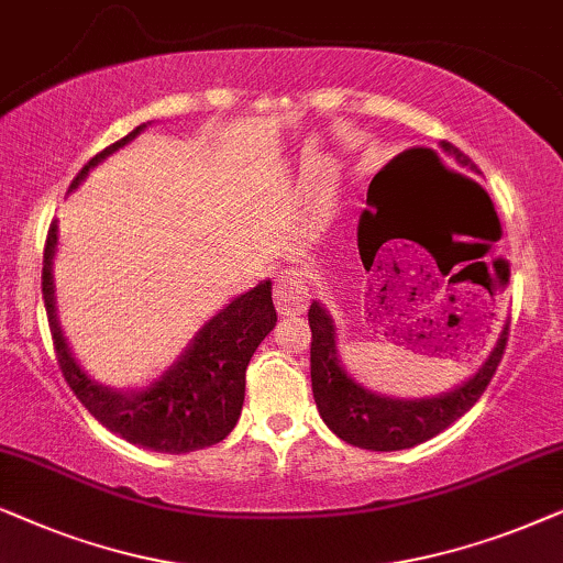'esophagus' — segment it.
Segmentation results:
<instances>
[{
    "instance_id": "obj_1",
    "label": "esophagus",
    "mask_w": 563,
    "mask_h": 563,
    "mask_svg": "<svg viewBox=\"0 0 563 563\" xmlns=\"http://www.w3.org/2000/svg\"><path fill=\"white\" fill-rule=\"evenodd\" d=\"M275 306L280 313H298L306 309L309 294H306V280L303 273L298 269H283L275 280Z\"/></svg>"
}]
</instances>
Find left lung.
<instances>
[{
    "mask_svg": "<svg viewBox=\"0 0 563 563\" xmlns=\"http://www.w3.org/2000/svg\"><path fill=\"white\" fill-rule=\"evenodd\" d=\"M443 156H448L461 169L476 172V164L468 159L461 148L443 141L440 144ZM424 164L448 172V175L459 179V183L476 185L471 177H463L459 172L445 167L443 156L432 148H422ZM309 327H311V388L313 401L321 419H324L329 430L344 443L365 448V451H404V448H415L424 440L434 438L451 427L455 419L466 415V411L478 401V396L486 391L489 380L497 373V365L505 355V344L509 336V324L499 334L497 347L486 357V363L478 368L474 378L455 388L451 394L432 396V399H391V396L376 394L371 388L360 386L347 371L342 368L340 357H336V334L334 321L329 317L324 306L313 301L309 309Z\"/></svg>",
    "mask_w": 563,
    "mask_h": 563,
    "instance_id": "left-lung-1",
    "label": "left lung"
}]
</instances>
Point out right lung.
Here are the masks:
<instances>
[{
    "label": "right lung",
    "mask_w": 563,
    "mask_h": 563,
    "mask_svg": "<svg viewBox=\"0 0 563 563\" xmlns=\"http://www.w3.org/2000/svg\"><path fill=\"white\" fill-rule=\"evenodd\" d=\"M144 129L146 125H139L129 136L95 154L71 179V190L104 156L118 152ZM56 242L58 227L54 221L43 250V303H46L58 368L74 396L102 427L148 451L177 455L221 443L242 415L246 365L277 321L269 280L234 298L227 309L216 313L156 384L146 386L144 391H112L79 368L58 327L54 269H51Z\"/></svg>",
    "instance_id": "1"
}]
</instances>
